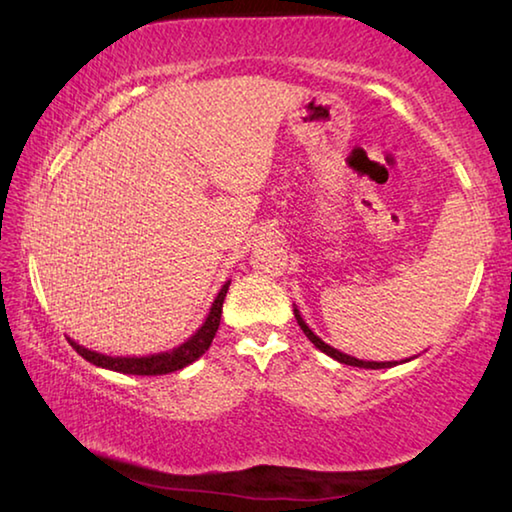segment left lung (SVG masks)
Masks as SVG:
<instances>
[{
    "instance_id": "obj_1",
    "label": "left lung",
    "mask_w": 512,
    "mask_h": 512,
    "mask_svg": "<svg viewBox=\"0 0 512 512\" xmlns=\"http://www.w3.org/2000/svg\"><path fill=\"white\" fill-rule=\"evenodd\" d=\"M293 314H296V320H298V325H300V329L302 332L307 334V339L316 345V348L320 350V352H325L327 357H332V359H336L339 363H345V366H357V368H370V370H379V368H393L397 361H363V359H357V357H350V354H343V352H339L336 348H332V345H327L323 339H318V336L311 332L309 329V325L305 323V318L300 316V311H298V307H293ZM406 361H411V359H406Z\"/></svg>"
}]
</instances>
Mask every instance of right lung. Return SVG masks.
Masks as SVG:
<instances>
[{"label": "right lung", "instance_id": "obj_1", "mask_svg": "<svg viewBox=\"0 0 512 512\" xmlns=\"http://www.w3.org/2000/svg\"><path fill=\"white\" fill-rule=\"evenodd\" d=\"M228 287H230V280L223 284L219 293H216V298L210 307V314H207V318L203 320V325L198 327L185 343H180L178 348L173 350L146 354V357H110V354L88 350L85 345H79L74 339H67V341L85 361H90L99 368L124 372V375H142V377L169 375V372L183 370L185 366H189V363L201 359L207 352V348H210L216 329H219V323H221V309H223V300H225V293H228Z\"/></svg>", "mask_w": 512, "mask_h": 512}]
</instances>
